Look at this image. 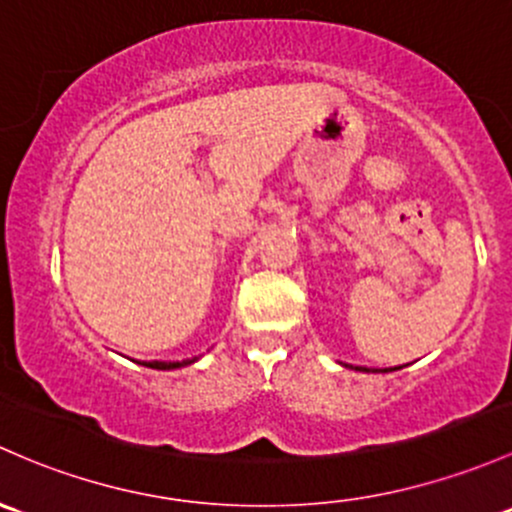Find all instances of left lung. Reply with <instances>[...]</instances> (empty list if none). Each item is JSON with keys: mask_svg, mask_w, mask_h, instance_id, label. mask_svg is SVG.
Returning <instances> with one entry per match:
<instances>
[{"mask_svg": "<svg viewBox=\"0 0 512 512\" xmlns=\"http://www.w3.org/2000/svg\"><path fill=\"white\" fill-rule=\"evenodd\" d=\"M400 368H402V365H400ZM400 368H390V370H400ZM355 370H365V373H378V370H368V368H355ZM385 373H387V370H385Z\"/></svg>", "mask_w": 512, "mask_h": 512, "instance_id": "left-lung-1", "label": "left lung"}]
</instances>
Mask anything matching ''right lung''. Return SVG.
I'll return each instance as SVG.
<instances>
[{"label":"right lung","mask_w":512,"mask_h":512,"mask_svg":"<svg viewBox=\"0 0 512 512\" xmlns=\"http://www.w3.org/2000/svg\"><path fill=\"white\" fill-rule=\"evenodd\" d=\"M193 360H196V358L176 360V363H171V360H169V363H166V360H149V363H147V360H142V365H144V368H154V370H174V368H184V365H191Z\"/></svg>","instance_id":"right-lung-1"}]
</instances>
